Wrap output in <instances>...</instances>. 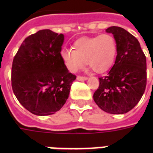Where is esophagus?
<instances>
[{
  "label": "esophagus",
  "instance_id": "obj_1",
  "mask_svg": "<svg viewBox=\"0 0 153 153\" xmlns=\"http://www.w3.org/2000/svg\"><path fill=\"white\" fill-rule=\"evenodd\" d=\"M87 79H88L87 77H82V76L77 77V80H79V81H86V80H87Z\"/></svg>",
  "mask_w": 153,
  "mask_h": 153
}]
</instances>
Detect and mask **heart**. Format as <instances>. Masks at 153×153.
Returning a JSON list of instances; mask_svg holds the SVG:
<instances>
[{
	"label": "heart",
	"instance_id": "obj_1",
	"mask_svg": "<svg viewBox=\"0 0 153 153\" xmlns=\"http://www.w3.org/2000/svg\"><path fill=\"white\" fill-rule=\"evenodd\" d=\"M117 51L114 37L109 34H102L94 37L80 38L74 42V50L63 49L60 55L71 72L79 71L87 62L94 71L102 73L114 63Z\"/></svg>",
	"mask_w": 153,
	"mask_h": 153
}]
</instances>
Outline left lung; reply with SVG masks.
I'll return each instance as SVG.
<instances>
[{"instance_id": "1", "label": "left lung", "mask_w": 153, "mask_h": 153, "mask_svg": "<svg viewBox=\"0 0 153 153\" xmlns=\"http://www.w3.org/2000/svg\"><path fill=\"white\" fill-rule=\"evenodd\" d=\"M105 32L116 40L117 56L106 75L99 78L94 100L103 111L123 114L133 109L145 93L146 57L137 39L126 30L112 26Z\"/></svg>"}]
</instances>
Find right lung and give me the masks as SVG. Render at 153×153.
<instances>
[{
    "mask_svg": "<svg viewBox=\"0 0 153 153\" xmlns=\"http://www.w3.org/2000/svg\"><path fill=\"white\" fill-rule=\"evenodd\" d=\"M63 41L64 35L39 30L23 41L13 59V93L25 109L37 116L59 111L76 79L60 55Z\"/></svg>",
    "mask_w": 153,
    "mask_h": 153,
    "instance_id": "add662e5",
    "label": "right lung"
}]
</instances>
